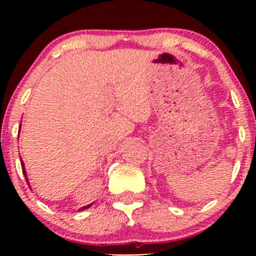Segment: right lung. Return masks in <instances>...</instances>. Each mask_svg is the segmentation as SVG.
<instances>
[{
  "mask_svg": "<svg viewBox=\"0 0 256 256\" xmlns=\"http://www.w3.org/2000/svg\"><path fill=\"white\" fill-rule=\"evenodd\" d=\"M20 166H22V171H23V174H24V177H26V180H27V183H28L27 172H26V168H24V162H23L22 160H20ZM28 186H30V183H28ZM92 204H88V206H85V207L80 208L79 210H84V209H88V208H90V207H92Z\"/></svg>",
  "mask_w": 256,
  "mask_h": 256,
  "instance_id": "right-lung-1",
  "label": "right lung"
}]
</instances>
